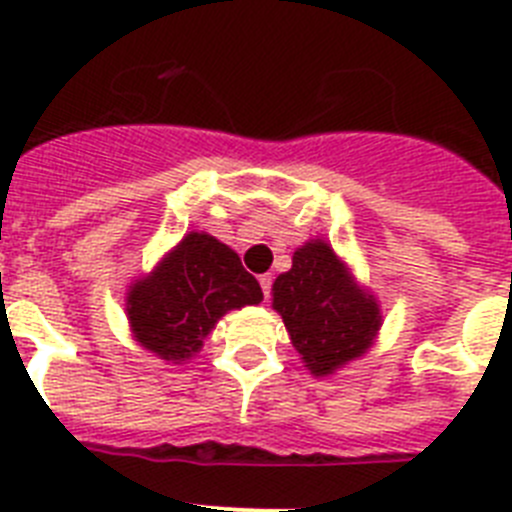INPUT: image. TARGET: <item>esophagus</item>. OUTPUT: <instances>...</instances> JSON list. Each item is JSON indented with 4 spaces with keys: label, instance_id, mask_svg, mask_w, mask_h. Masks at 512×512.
I'll use <instances>...</instances> for the list:
<instances>
[{
    "label": "esophagus",
    "instance_id": "1",
    "mask_svg": "<svg viewBox=\"0 0 512 512\" xmlns=\"http://www.w3.org/2000/svg\"><path fill=\"white\" fill-rule=\"evenodd\" d=\"M259 284H261V292H264V297L269 300V295H271V277H269V274H264V277L259 279Z\"/></svg>",
    "mask_w": 512,
    "mask_h": 512
}]
</instances>
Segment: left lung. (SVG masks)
Wrapping results in <instances>:
<instances>
[{"label": "left lung", "instance_id": "1", "mask_svg": "<svg viewBox=\"0 0 512 512\" xmlns=\"http://www.w3.org/2000/svg\"><path fill=\"white\" fill-rule=\"evenodd\" d=\"M271 297L292 346L315 377H328L364 356L382 325L374 295L356 284L323 238L297 248L292 269L279 274Z\"/></svg>", "mask_w": 512, "mask_h": 512}]
</instances>
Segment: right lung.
Listing matches in <instances>:
<instances>
[{
  "label": "right lung",
  "mask_w": 512,
  "mask_h": 512,
  "mask_svg": "<svg viewBox=\"0 0 512 512\" xmlns=\"http://www.w3.org/2000/svg\"><path fill=\"white\" fill-rule=\"evenodd\" d=\"M259 282L233 248L210 233H187L148 277L130 284L125 312L140 346L182 364L205 343L228 310L259 305Z\"/></svg>",
  "instance_id": "obj_1"
}]
</instances>
